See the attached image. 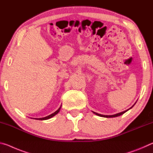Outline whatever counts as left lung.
<instances>
[{
  "mask_svg": "<svg viewBox=\"0 0 153 153\" xmlns=\"http://www.w3.org/2000/svg\"><path fill=\"white\" fill-rule=\"evenodd\" d=\"M129 110V109H128ZM127 110V111H128ZM127 111H123V112L121 113H117V114H115V115H100V114H98V113H97L95 112H93L94 114H96L97 115H98L100 116V117H118V116H120L121 115H123V113H125Z\"/></svg>",
  "mask_w": 153,
  "mask_h": 153,
  "instance_id": "8db88e82",
  "label": "left lung"
}]
</instances>
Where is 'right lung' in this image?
Segmentation results:
<instances>
[{
    "instance_id": "obj_1",
    "label": "right lung",
    "mask_w": 153,
    "mask_h": 153,
    "mask_svg": "<svg viewBox=\"0 0 153 153\" xmlns=\"http://www.w3.org/2000/svg\"><path fill=\"white\" fill-rule=\"evenodd\" d=\"M60 109H61V107L59 108L57 111H56L55 113H53V114H51V115H50L46 116V117H43V118H36V120H48V119L53 117V116H55V115H56V114H57L59 112V111H60Z\"/></svg>"
}]
</instances>
